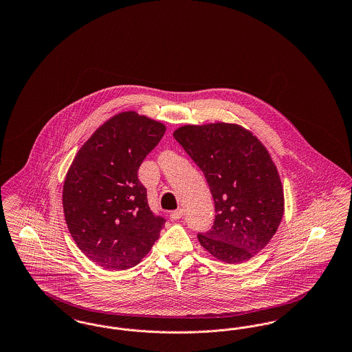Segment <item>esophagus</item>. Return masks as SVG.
Wrapping results in <instances>:
<instances>
[{
  "instance_id": "1",
  "label": "esophagus",
  "mask_w": 352,
  "mask_h": 352,
  "mask_svg": "<svg viewBox=\"0 0 352 352\" xmlns=\"http://www.w3.org/2000/svg\"><path fill=\"white\" fill-rule=\"evenodd\" d=\"M184 215V208H178V210H175V211H171V212H170V218L173 219V220H178V219L182 218Z\"/></svg>"
}]
</instances>
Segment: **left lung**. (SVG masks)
I'll return each mask as SVG.
<instances>
[{
  "mask_svg": "<svg viewBox=\"0 0 352 352\" xmlns=\"http://www.w3.org/2000/svg\"><path fill=\"white\" fill-rule=\"evenodd\" d=\"M174 138L199 166L215 203V221L198 234L226 264L248 261L268 245L284 217V187L268 149L237 124L184 125Z\"/></svg>",
  "mask_w": 352,
  "mask_h": 352,
  "instance_id": "8db88e82",
  "label": "left lung"
}]
</instances>
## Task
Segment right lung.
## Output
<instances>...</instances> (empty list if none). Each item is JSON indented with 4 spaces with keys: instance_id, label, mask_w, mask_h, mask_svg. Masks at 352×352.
<instances>
[{
    "instance_id": "obj_1",
    "label": "right lung",
    "mask_w": 352,
    "mask_h": 352,
    "mask_svg": "<svg viewBox=\"0 0 352 352\" xmlns=\"http://www.w3.org/2000/svg\"><path fill=\"white\" fill-rule=\"evenodd\" d=\"M166 126L134 111L107 120L76 153L63 184V211L78 248L99 267L125 270L151 250L165 224L137 178Z\"/></svg>"
}]
</instances>
